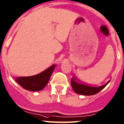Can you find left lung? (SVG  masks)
<instances>
[{
  "label": "left lung",
  "instance_id": "left-lung-1",
  "mask_svg": "<svg viewBox=\"0 0 124 124\" xmlns=\"http://www.w3.org/2000/svg\"><path fill=\"white\" fill-rule=\"evenodd\" d=\"M110 80L106 84L103 85L93 86L80 82L74 76H73L71 78V84L74 91L78 94L82 95H93L100 92L103 88H104L108 84Z\"/></svg>",
  "mask_w": 124,
  "mask_h": 124
}]
</instances>
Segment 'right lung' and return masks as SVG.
Returning <instances> with one entry per match:
<instances>
[{"mask_svg": "<svg viewBox=\"0 0 124 124\" xmlns=\"http://www.w3.org/2000/svg\"><path fill=\"white\" fill-rule=\"evenodd\" d=\"M55 67L56 65L53 64L38 74L28 77H18L16 78L15 80L18 84L26 90L32 92L41 90L48 84Z\"/></svg>", "mask_w": 124, "mask_h": 124, "instance_id": "add662e5", "label": "right lung"}]
</instances>
